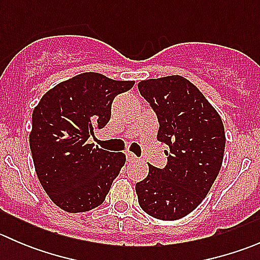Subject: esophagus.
I'll return each instance as SVG.
<instances>
[{"instance_id": "obj_1", "label": "esophagus", "mask_w": 260, "mask_h": 260, "mask_svg": "<svg viewBox=\"0 0 260 260\" xmlns=\"http://www.w3.org/2000/svg\"><path fill=\"white\" fill-rule=\"evenodd\" d=\"M125 157H127V159L129 162H135V161H138V159H140L135 153H132V152H127V153H125Z\"/></svg>"}]
</instances>
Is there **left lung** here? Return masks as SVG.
Instances as JSON below:
<instances>
[{
    "instance_id": "left-lung-1",
    "label": "left lung",
    "mask_w": 260,
    "mask_h": 260,
    "mask_svg": "<svg viewBox=\"0 0 260 260\" xmlns=\"http://www.w3.org/2000/svg\"><path fill=\"white\" fill-rule=\"evenodd\" d=\"M141 95L158 119L157 140L169 147L165 169L148 165L136 183L142 210L159 220H177L195 210L221 169L222 120L200 90L180 75L142 80Z\"/></svg>"
}]
</instances>
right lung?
<instances>
[{
  "mask_svg": "<svg viewBox=\"0 0 260 260\" xmlns=\"http://www.w3.org/2000/svg\"><path fill=\"white\" fill-rule=\"evenodd\" d=\"M133 85L135 81L83 73L50 89L34 109V166L45 192L62 210L89 211L106 200L125 154L86 141L94 128L109 122L115 96Z\"/></svg>",
  "mask_w": 260,
  "mask_h": 260,
  "instance_id": "obj_1",
  "label": "right lung"
}]
</instances>
